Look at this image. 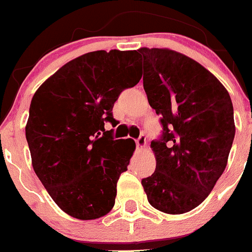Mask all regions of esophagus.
<instances>
[{
    "label": "esophagus",
    "mask_w": 252,
    "mask_h": 252,
    "mask_svg": "<svg viewBox=\"0 0 252 252\" xmlns=\"http://www.w3.org/2000/svg\"><path fill=\"white\" fill-rule=\"evenodd\" d=\"M135 143H136V148L143 149L144 146H145V144H146V136L144 135V134H141V135L139 136L138 139H136Z\"/></svg>",
    "instance_id": "34e87169"
}]
</instances>
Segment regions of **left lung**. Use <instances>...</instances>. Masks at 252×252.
I'll list each match as a JSON object with an SVG mask.
<instances>
[{
  "instance_id": "obj_1",
  "label": "left lung",
  "mask_w": 252,
  "mask_h": 252,
  "mask_svg": "<svg viewBox=\"0 0 252 252\" xmlns=\"http://www.w3.org/2000/svg\"><path fill=\"white\" fill-rule=\"evenodd\" d=\"M138 55L149 104L162 124V135L151 141L155 172L141 185L154 208L186 213L208 197L225 170L235 136L233 103L193 59L158 48H140Z\"/></svg>"
}]
</instances>
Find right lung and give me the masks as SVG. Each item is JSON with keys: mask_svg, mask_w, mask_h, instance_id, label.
Here are the masks:
<instances>
[{"mask_svg": "<svg viewBox=\"0 0 252 252\" xmlns=\"http://www.w3.org/2000/svg\"><path fill=\"white\" fill-rule=\"evenodd\" d=\"M138 65L135 50L91 51L60 67L32 98L26 126L32 165L74 218L92 220L113 208L135 143L114 140L104 122L114 123V102L140 81Z\"/></svg>", "mask_w": 252, "mask_h": 252, "instance_id": "obj_1", "label": "right lung"}]
</instances>
